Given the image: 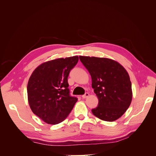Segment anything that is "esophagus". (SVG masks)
<instances>
[{"instance_id":"esophagus-1","label":"esophagus","mask_w":156,"mask_h":156,"mask_svg":"<svg viewBox=\"0 0 156 156\" xmlns=\"http://www.w3.org/2000/svg\"><path fill=\"white\" fill-rule=\"evenodd\" d=\"M88 96H89V94H88V92H86L85 94H84V95L82 96V98H87L88 97Z\"/></svg>"}]
</instances>
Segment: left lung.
I'll use <instances>...</instances> for the list:
<instances>
[{
  "instance_id": "8db88e82",
  "label": "left lung",
  "mask_w": 156,
  "mask_h": 156,
  "mask_svg": "<svg viewBox=\"0 0 156 156\" xmlns=\"http://www.w3.org/2000/svg\"><path fill=\"white\" fill-rule=\"evenodd\" d=\"M92 78V87L98 98V106L92 109L102 120L113 122L123 115L132 100L131 83L128 73L116 61L79 56Z\"/></svg>"
}]
</instances>
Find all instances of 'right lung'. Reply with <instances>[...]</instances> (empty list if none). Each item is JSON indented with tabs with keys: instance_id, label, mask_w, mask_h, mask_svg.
Instances as JSON below:
<instances>
[{
	"instance_id": "add662e5",
	"label": "right lung",
	"mask_w": 156,
	"mask_h": 156,
	"mask_svg": "<svg viewBox=\"0 0 156 156\" xmlns=\"http://www.w3.org/2000/svg\"><path fill=\"white\" fill-rule=\"evenodd\" d=\"M77 56L44 62L32 72L28 82V100L34 114L49 124L64 121L77 101L70 96L68 77L78 62Z\"/></svg>"
}]
</instances>
